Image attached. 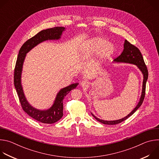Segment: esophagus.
<instances>
[{"label":"esophagus","mask_w":159,"mask_h":159,"mask_svg":"<svg viewBox=\"0 0 159 159\" xmlns=\"http://www.w3.org/2000/svg\"><path fill=\"white\" fill-rule=\"evenodd\" d=\"M89 82L87 81V80H83L82 82H81V85L82 87H88L89 85Z\"/></svg>","instance_id":"obj_1"}]
</instances>
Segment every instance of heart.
<instances>
[{
    "instance_id": "heart-1",
    "label": "heart",
    "mask_w": 159,
    "mask_h": 159,
    "mask_svg": "<svg viewBox=\"0 0 159 159\" xmlns=\"http://www.w3.org/2000/svg\"><path fill=\"white\" fill-rule=\"evenodd\" d=\"M114 52V47L110 43L101 38H94L87 41L81 48L80 54L82 58H86L99 52L102 59L109 57Z\"/></svg>"
}]
</instances>
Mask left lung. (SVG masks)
<instances>
[{"label":"left lung","mask_w":159,"mask_h":159,"mask_svg":"<svg viewBox=\"0 0 159 159\" xmlns=\"http://www.w3.org/2000/svg\"><path fill=\"white\" fill-rule=\"evenodd\" d=\"M114 61H117V62L129 63H132V64H134L137 65L143 74V81L142 93V96H141V98L140 99V102H139L137 106H136V107L126 117H125L121 120H116V121H104V120H100V119L96 118L93 114H92L91 113V115L94 117V118L97 121H98L100 123H103L104 125H116V124L123 122V121L128 119L129 116H131L133 114V113L140 107V106L142 104L144 98H145L146 82H147V80L148 79V76L147 67L145 63L143 58L142 57V55L140 50L137 47H135L134 45L131 44L126 39L125 41V43H124V50H123V52L121 53V54L120 56H118L116 58H115L114 60Z\"/></svg>","instance_id":"8db88e82"}]
</instances>
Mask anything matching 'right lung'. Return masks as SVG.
Segmentation results:
<instances>
[{"instance_id": "right-lung-1", "label": "right lung", "mask_w": 159, "mask_h": 159, "mask_svg": "<svg viewBox=\"0 0 159 159\" xmlns=\"http://www.w3.org/2000/svg\"><path fill=\"white\" fill-rule=\"evenodd\" d=\"M64 27H54L50 29L42 30L33 37L27 40L19 50L16 60L14 73V84L16 92L23 111L35 120L42 123L52 124L60 120L63 116V101L65 97L75 89L78 83L73 84L60 90L52 107L47 111H40L31 106L26 101L20 84V75L22 65L26 54L39 43L48 39H58L60 38Z\"/></svg>"}]
</instances>
